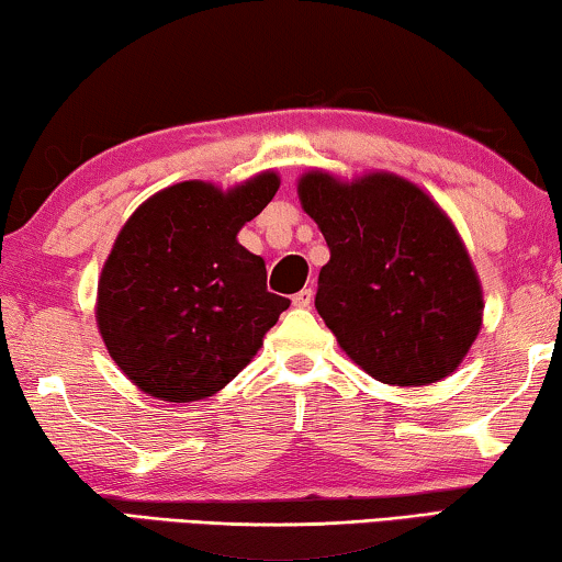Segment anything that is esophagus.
<instances>
[{
    "label": "esophagus",
    "instance_id": "obj_1",
    "mask_svg": "<svg viewBox=\"0 0 562 562\" xmlns=\"http://www.w3.org/2000/svg\"><path fill=\"white\" fill-rule=\"evenodd\" d=\"M312 296H314L312 289H302V291H299V294L291 296V304L299 306V310H306V306L312 304Z\"/></svg>",
    "mask_w": 562,
    "mask_h": 562
}]
</instances>
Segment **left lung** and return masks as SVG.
Wrapping results in <instances>:
<instances>
[{"instance_id": "1", "label": "left lung", "mask_w": 562, "mask_h": 562, "mask_svg": "<svg viewBox=\"0 0 562 562\" xmlns=\"http://www.w3.org/2000/svg\"><path fill=\"white\" fill-rule=\"evenodd\" d=\"M299 196L329 248L314 306L340 348L391 386L456 371L481 329L483 299L440 206L391 173L340 183L314 171Z\"/></svg>"}]
</instances>
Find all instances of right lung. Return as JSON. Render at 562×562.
I'll return each mask as SVG.
<instances>
[{"label":"right lung","mask_w":562,"mask_h":562,"mask_svg":"<svg viewBox=\"0 0 562 562\" xmlns=\"http://www.w3.org/2000/svg\"><path fill=\"white\" fill-rule=\"evenodd\" d=\"M276 191V173L227 194L183 181L122 227L99 279L97 322L114 363L145 394L166 402L217 394L289 310V299L266 286L263 258L237 243Z\"/></svg>","instance_id":"obj_1"}]
</instances>
